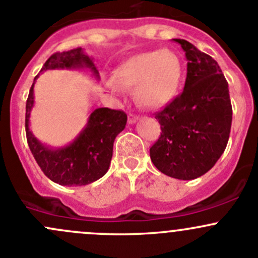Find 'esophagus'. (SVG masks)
I'll return each mask as SVG.
<instances>
[{"instance_id":"1","label":"esophagus","mask_w":258,"mask_h":258,"mask_svg":"<svg viewBox=\"0 0 258 258\" xmlns=\"http://www.w3.org/2000/svg\"><path fill=\"white\" fill-rule=\"evenodd\" d=\"M138 119H139V116L135 115V114H132V113H130L129 115H128V123H129V124H134L135 121L138 120Z\"/></svg>"}]
</instances>
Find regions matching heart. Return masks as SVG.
Returning <instances> with one entry per match:
<instances>
[{
    "label": "heart",
    "instance_id": "heart-1",
    "mask_svg": "<svg viewBox=\"0 0 258 258\" xmlns=\"http://www.w3.org/2000/svg\"><path fill=\"white\" fill-rule=\"evenodd\" d=\"M179 57L170 49H156L133 55L119 66L109 87L134 88L135 100L147 108H160L171 102L181 83Z\"/></svg>",
    "mask_w": 258,
    "mask_h": 258
}]
</instances>
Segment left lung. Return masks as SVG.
Returning a JSON list of instances; mask_svg holds the SVG:
<instances>
[{
	"instance_id": "8db88e82",
	"label": "left lung",
	"mask_w": 258,
	"mask_h": 258,
	"mask_svg": "<svg viewBox=\"0 0 258 258\" xmlns=\"http://www.w3.org/2000/svg\"><path fill=\"white\" fill-rule=\"evenodd\" d=\"M184 90L155 114L161 125L150 159L159 171L179 180L206 174L226 149L232 123L228 83L216 60L185 39Z\"/></svg>"
}]
</instances>
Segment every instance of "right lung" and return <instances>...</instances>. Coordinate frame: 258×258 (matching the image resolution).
<instances>
[{
    "mask_svg": "<svg viewBox=\"0 0 258 258\" xmlns=\"http://www.w3.org/2000/svg\"><path fill=\"white\" fill-rule=\"evenodd\" d=\"M83 68L92 72L97 79L99 78V72L93 59L79 47L52 54L41 72ZM37 78L38 76H36L34 82ZM34 82L26 103V135L28 147L44 175L63 186L88 185L104 176L113 156L114 140L126 125V114L123 110L97 108L90 113L87 125L71 144L63 148L47 147L30 130V115L34 104Z\"/></svg>",
    "mask_w": 258,
    "mask_h": 258,
    "instance_id": "add662e5",
    "label": "right lung"
}]
</instances>
